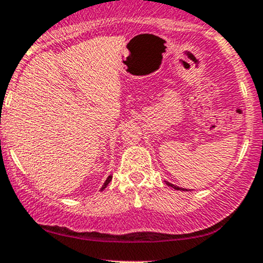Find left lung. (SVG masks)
Segmentation results:
<instances>
[{
    "label": "left lung",
    "mask_w": 263,
    "mask_h": 263,
    "mask_svg": "<svg viewBox=\"0 0 263 263\" xmlns=\"http://www.w3.org/2000/svg\"><path fill=\"white\" fill-rule=\"evenodd\" d=\"M166 183H167V186H170V187H172V188H175V190H177V191H188V190H184V188H180V187L175 186V184L170 183V182H166Z\"/></svg>",
    "instance_id": "1"
}]
</instances>
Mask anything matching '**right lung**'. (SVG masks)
Masks as SVG:
<instances>
[{
    "label": "right lung",
    "instance_id": "obj_1",
    "mask_svg": "<svg viewBox=\"0 0 263 263\" xmlns=\"http://www.w3.org/2000/svg\"><path fill=\"white\" fill-rule=\"evenodd\" d=\"M110 181H112V175H110V176H108V178H107V180H106V182H104V183H103V186H102L101 191H103L104 188H106V187L108 186V183H109Z\"/></svg>",
    "mask_w": 263,
    "mask_h": 263
}]
</instances>
